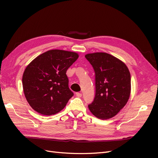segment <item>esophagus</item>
<instances>
[{"label": "esophagus", "mask_w": 158, "mask_h": 158, "mask_svg": "<svg viewBox=\"0 0 158 158\" xmlns=\"http://www.w3.org/2000/svg\"><path fill=\"white\" fill-rule=\"evenodd\" d=\"M76 96H77V97H78V98H81V97H82V94H81V93H79V92H76Z\"/></svg>", "instance_id": "obj_1"}]
</instances>
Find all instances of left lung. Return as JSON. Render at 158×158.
Segmentation results:
<instances>
[{"label": "left lung", "instance_id": "obj_1", "mask_svg": "<svg viewBox=\"0 0 158 158\" xmlns=\"http://www.w3.org/2000/svg\"><path fill=\"white\" fill-rule=\"evenodd\" d=\"M95 72V94L88 105L89 111L100 119L115 116L130 97L131 74L126 64L106 52L85 55Z\"/></svg>", "mask_w": 158, "mask_h": 158}]
</instances>
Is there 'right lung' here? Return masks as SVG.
Here are the masks:
<instances>
[{"instance_id":"add662e5","label":"right lung","mask_w":158,"mask_h":158,"mask_svg":"<svg viewBox=\"0 0 158 158\" xmlns=\"http://www.w3.org/2000/svg\"><path fill=\"white\" fill-rule=\"evenodd\" d=\"M74 52L53 49L37 56L22 76L23 93L30 106L44 115L63 109L74 94L69 87L66 70L78 59Z\"/></svg>"}]
</instances>
